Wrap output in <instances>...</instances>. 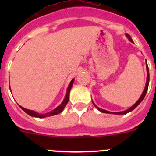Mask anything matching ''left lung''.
I'll list each match as a JSON object with an SVG mask.
<instances>
[{"instance_id": "left-lung-1", "label": "left lung", "mask_w": 156, "mask_h": 156, "mask_svg": "<svg viewBox=\"0 0 156 156\" xmlns=\"http://www.w3.org/2000/svg\"><path fill=\"white\" fill-rule=\"evenodd\" d=\"M126 37L128 38V40H129L130 42L133 43V40L131 39V37H130V36L129 35V34H126ZM146 69H147V80H146V84H145V87H144V90H143V93L142 94L140 95V97L139 98V99L137 100V101L136 103H135L134 105H133L130 107V108H129L128 109L125 110V111H122V112H108L107 111V110H105V109H102V108H98V107H97V105L94 103V101H92L94 104V105L96 107V108H98V109L99 110L100 112H104V113H110V114H115V115H125V114L128 113V112H129L133 111V109H134L136 107H137V105H138L139 104H140L141 101H142V100L144 99V98L145 97L146 95V93H147V91H148V84H149V69H148V64H147V61H146Z\"/></svg>"}]
</instances>
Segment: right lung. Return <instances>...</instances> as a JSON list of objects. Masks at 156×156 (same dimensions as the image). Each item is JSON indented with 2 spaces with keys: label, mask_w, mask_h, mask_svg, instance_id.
Wrapping results in <instances>:
<instances>
[{
  "label": "right lung",
  "mask_w": 156,
  "mask_h": 156,
  "mask_svg": "<svg viewBox=\"0 0 156 156\" xmlns=\"http://www.w3.org/2000/svg\"><path fill=\"white\" fill-rule=\"evenodd\" d=\"M73 82H74V79H73L71 80V82L69 83V84L68 88H67V90H66V97H65L64 100H63L61 104L59 105L58 106L57 108H55L54 110L52 111L49 112L48 113H45V114H41V113H38L37 112H34L33 110H30V109H27V108H23L22 106H20V108L23 110V111L27 113L28 115H30V116H33V117H37V118H45V117H48V116H51V115H57V114L60 113L62 112L63 111L64 108L66 107V105H67L69 101V92L70 90H71L72 87H73Z\"/></svg>",
  "instance_id": "obj_1"
}]
</instances>
